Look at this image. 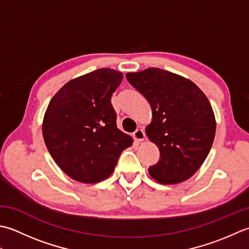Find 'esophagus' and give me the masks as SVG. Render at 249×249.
Returning <instances> with one entry per match:
<instances>
[{"label":"esophagus","instance_id":"34e87169","mask_svg":"<svg viewBox=\"0 0 249 249\" xmlns=\"http://www.w3.org/2000/svg\"><path fill=\"white\" fill-rule=\"evenodd\" d=\"M133 138H134L135 141H138V142L144 141V139H145V132H144V130L143 129H138V130H136L134 133H133Z\"/></svg>","mask_w":249,"mask_h":249}]
</instances>
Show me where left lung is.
Segmentation results:
<instances>
[{
	"label": "left lung",
	"mask_w": 249,
	"mask_h": 249,
	"mask_svg": "<svg viewBox=\"0 0 249 249\" xmlns=\"http://www.w3.org/2000/svg\"><path fill=\"white\" fill-rule=\"evenodd\" d=\"M150 104L153 121L146 135L158 146L160 159L148 172L160 184H178L200 169L212 148L216 120L197 86L169 71L149 68L125 74Z\"/></svg>",
	"instance_id": "left-lung-1"
}]
</instances>
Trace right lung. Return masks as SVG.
I'll list each match as a JSON object with an SVG mask.
<instances>
[{
  "label": "right lung",
  "instance_id": "right-lung-1",
  "mask_svg": "<svg viewBox=\"0 0 249 249\" xmlns=\"http://www.w3.org/2000/svg\"><path fill=\"white\" fill-rule=\"evenodd\" d=\"M123 73L99 69L65 84L50 100L43 120L48 151L65 174L94 184L113 173L133 139L117 128L110 103Z\"/></svg>",
  "mask_w": 249,
  "mask_h": 249
}]
</instances>
